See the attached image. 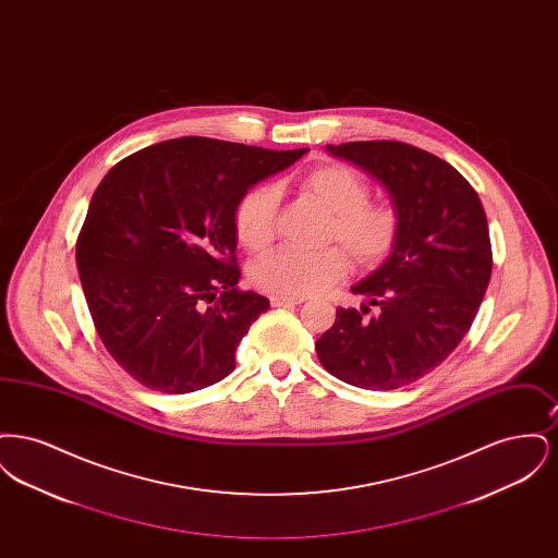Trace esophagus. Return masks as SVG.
<instances>
[{
    "instance_id": "34e87169",
    "label": "esophagus",
    "mask_w": 558,
    "mask_h": 558,
    "mask_svg": "<svg viewBox=\"0 0 558 558\" xmlns=\"http://www.w3.org/2000/svg\"><path fill=\"white\" fill-rule=\"evenodd\" d=\"M299 303H303V296H271V305L274 307H289V305H299Z\"/></svg>"
}]
</instances>
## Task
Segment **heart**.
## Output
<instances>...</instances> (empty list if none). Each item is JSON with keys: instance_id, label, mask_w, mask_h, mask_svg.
I'll return each mask as SVG.
<instances>
[{"instance_id": "1", "label": "heart", "mask_w": 558, "mask_h": 558, "mask_svg": "<svg viewBox=\"0 0 558 558\" xmlns=\"http://www.w3.org/2000/svg\"><path fill=\"white\" fill-rule=\"evenodd\" d=\"M296 186L330 211L326 240H337L322 251H278L251 267V282L276 296H307L337 284L355 266H380L398 246L403 217L389 201H371L368 180L343 162H324L296 180ZM278 190L267 184L248 187L236 203L232 223L240 244L251 253H266L276 239Z\"/></svg>"}]
</instances>
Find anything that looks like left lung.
Here are the masks:
<instances>
[{
  "mask_svg": "<svg viewBox=\"0 0 558 558\" xmlns=\"http://www.w3.org/2000/svg\"><path fill=\"white\" fill-rule=\"evenodd\" d=\"M328 153L387 186L403 230L387 264L351 289L380 314L339 307L316 341L319 364L353 387L391 391L435 371L473 326L494 266L487 217L450 162L412 144L347 142Z\"/></svg>",
  "mask_w": 558,
  "mask_h": 558,
  "instance_id": "left-lung-1",
  "label": "left lung"
}]
</instances>
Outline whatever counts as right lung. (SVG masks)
Segmentation results:
<instances>
[{
	"label": "right lung",
	"mask_w": 558,
	"mask_h": 558,
	"mask_svg": "<svg viewBox=\"0 0 558 558\" xmlns=\"http://www.w3.org/2000/svg\"><path fill=\"white\" fill-rule=\"evenodd\" d=\"M305 153L187 135L119 160L96 187L75 248L81 287L100 341L140 385L182 396L236 368L269 301L236 287L234 207Z\"/></svg>",
	"instance_id": "right-lung-1"
}]
</instances>
